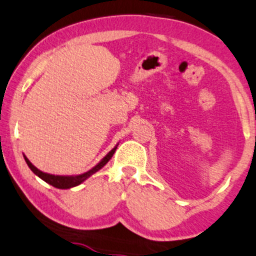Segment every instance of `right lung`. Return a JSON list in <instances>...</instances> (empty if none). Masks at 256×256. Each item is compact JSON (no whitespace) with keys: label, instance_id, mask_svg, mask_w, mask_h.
Returning a JSON list of instances; mask_svg holds the SVG:
<instances>
[{"label":"right lung","instance_id":"obj_1","mask_svg":"<svg viewBox=\"0 0 256 256\" xmlns=\"http://www.w3.org/2000/svg\"><path fill=\"white\" fill-rule=\"evenodd\" d=\"M116 148L118 147H115V148H112V150H110V152L106 154V156L103 158L102 160H100V162L97 164L96 166L94 167V168H91L90 171H88L86 173H83V174H80V176H53V174H48V173H45V172H41L40 170H38L36 166L33 165V164H32L30 160L27 159L26 156H24V160H26V162H27V165L30 166V168L32 170V171H33L34 173H36V174L38 176H40L41 179H42V180H45L46 182H48L50 185H52V186H54V188H74V186H77V185H80V182H83L85 179L86 178H89L90 176H92L94 173H96L97 171H98V170H100L102 168V167L106 165V162H109L110 159H112V154L115 153V150H116Z\"/></svg>","mask_w":256,"mask_h":256}]
</instances>
